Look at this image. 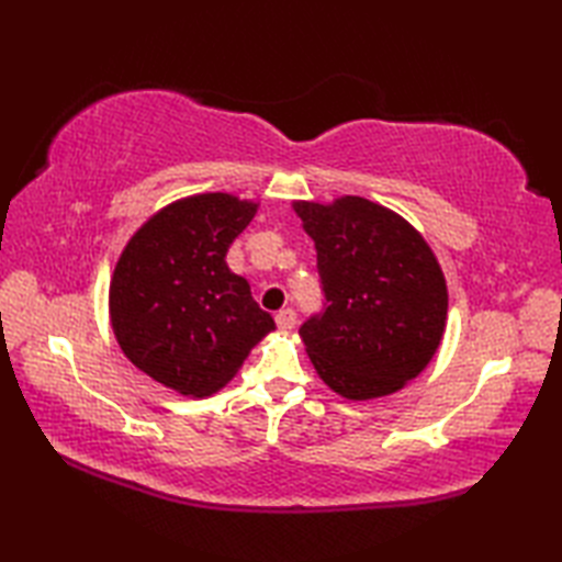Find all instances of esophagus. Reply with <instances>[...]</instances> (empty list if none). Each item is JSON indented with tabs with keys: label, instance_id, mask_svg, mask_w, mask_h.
<instances>
[{
	"label": "esophagus",
	"instance_id": "34e87169",
	"mask_svg": "<svg viewBox=\"0 0 562 562\" xmlns=\"http://www.w3.org/2000/svg\"><path fill=\"white\" fill-rule=\"evenodd\" d=\"M274 324H278L280 330H292L296 324V314L292 308H282V312H278V316H274Z\"/></svg>",
	"mask_w": 562,
	"mask_h": 562
}]
</instances>
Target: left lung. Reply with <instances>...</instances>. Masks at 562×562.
<instances>
[{
	"mask_svg": "<svg viewBox=\"0 0 562 562\" xmlns=\"http://www.w3.org/2000/svg\"><path fill=\"white\" fill-rule=\"evenodd\" d=\"M314 238L326 312L300 328L316 374L348 401L401 391L432 360L447 328V280L401 214L360 195L294 200Z\"/></svg>",
	"mask_w": 562,
	"mask_h": 562,
	"instance_id": "8db88e82",
	"label": "left lung"
}]
</instances>
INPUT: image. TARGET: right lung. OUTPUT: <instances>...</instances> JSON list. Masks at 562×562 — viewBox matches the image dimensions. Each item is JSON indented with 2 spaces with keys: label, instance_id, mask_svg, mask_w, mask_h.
Here are the masks:
<instances>
[{
  "label": "right lung",
  "instance_id": "right-lung-1",
  "mask_svg": "<svg viewBox=\"0 0 562 562\" xmlns=\"http://www.w3.org/2000/svg\"><path fill=\"white\" fill-rule=\"evenodd\" d=\"M258 202L200 193L171 202L130 236L115 262L109 314L115 340L139 372L181 396L224 389L274 330L226 250Z\"/></svg>",
  "mask_w": 562,
  "mask_h": 562
}]
</instances>
